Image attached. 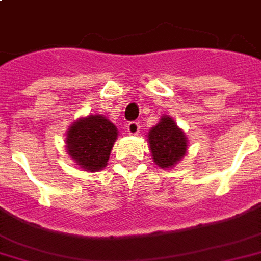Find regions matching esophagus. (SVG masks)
I'll return each instance as SVG.
<instances>
[{
  "label": "esophagus",
  "mask_w": 261,
  "mask_h": 261,
  "mask_svg": "<svg viewBox=\"0 0 261 261\" xmlns=\"http://www.w3.org/2000/svg\"><path fill=\"white\" fill-rule=\"evenodd\" d=\"M126 129H128V133H130V135H138L139 129H140V125H139V122H136V121H133V122H129L128 125H126Z\"/></svg>",
  "instance_id": "34e87169"
}]
</instances>
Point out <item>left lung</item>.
<instances>
[{
    "instance_id": "8db88e82",
    "label": "left lung",
    "mask_w": 261,
    "mask_h": 261,
    "mask_svg": "<svg viewBox=\"0 0 261 261\" xmlns=\"http://www.w3.org/2000/svg\"><path fill=\"white\" fill-rule=\"evenodd\" d=\"M149 144L151 157L160 168H171L185 157L188 139L171 117L164 115L150 129Z\"/></svg>"
}]
</instances>
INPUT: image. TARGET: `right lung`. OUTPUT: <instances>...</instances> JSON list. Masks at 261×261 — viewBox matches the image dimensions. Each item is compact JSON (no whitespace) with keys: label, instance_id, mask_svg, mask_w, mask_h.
<instances>
[{"label":"right lung","instance_id":"1","mask_svg":"<svg viewBox=\"0 0 261 261\" xmlns=\"http://www.w3.org/2000/svg\"><path fill=\"white\" fill-rule=\"evenodd\" d=\"M117 126L102 115H89L73 122L66 132V150L81 168L90 172L102 170L110 159Z\"/></svg>","mask_w":261,"mask_h":261}]
</instances>
